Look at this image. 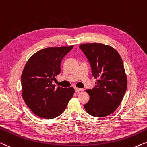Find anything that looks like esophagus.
<instances>
[{"label": "esophagus", "mask_w": 147, "mask_h": 147, "mask_svg": "<svg viewBox=\"0 0 147 147\" xmlns=\"http://www.w3.org/2000/svg\"><path fill=\"white\" fill-rule=\"evenodd\" d=\"M74 90H75V92H79L80 91H82L83 89H81V88H78L77 87H75L74 88Z\"/></svg>", "instance_id": "obj_1"}]
</instances>
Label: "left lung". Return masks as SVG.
<instances>
[{
    "instance_id": "obj_1",
    "label": "left lung",
    "mask_w": 147,
    "mask_h": 147,
    "mask_svg": "<svg viewBox=\"0 0 147 147\" xmlns=\"http://www.w3.org/2000/svg\"><path fill=\"white\" fill-rule=\"evenodd\" d=\"M79 48L98 79L94 88L86 90L90 100L84 105L85 110L94 117L108 116L121 104L127 87L122 59L112 47L102 43H84Z\"/></svg>"
}]
</instances>
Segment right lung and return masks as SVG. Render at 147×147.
I'll return each mask as SVG.
<instances>
[{"instance_id":"obj_1","label":"right lung","mask_w":147,"mask_h":147,"mask_svg":"<svg viewBox=\"0 0 147 147\" xmlns=\"http://www.w3.org/2000/svg\"><path fill=\"white\" fill-rule=\"evenodd\" d=\"M73 47L45 48L33 55L26 63L21 76L22 98L38 117L49 119L58 117L73 98V87L55 88L52 82L61 73L63 57Z\"/></svg>"}]
</instances>
